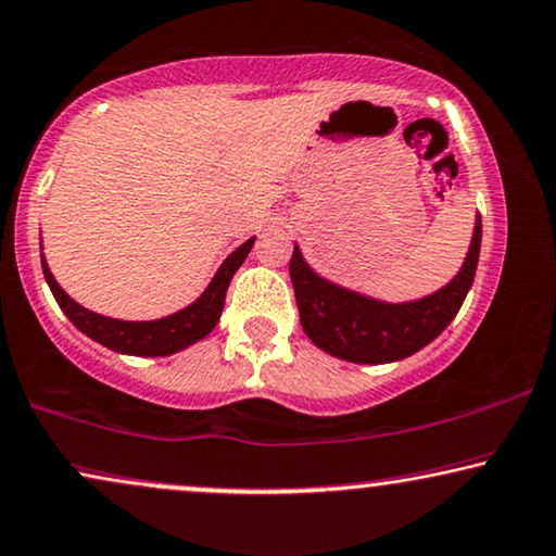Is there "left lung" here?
Returning <instances> with one entry per match:
<instances>
[{"label":"left lung","mask_w":556,"mask_h":556,"mask_svg":"<svg viewBox=\"0 0 556 556\" xmlns=\"http://www.w3.org/2000/svg\"><path fill=\"white\" fill-rule=\"evenodd\" d=\"M480 240L482 222L478 214L470 250L457 276L439 291L401 304L372 299L319 276L295 244L288 273L299 304L301 327L316 348L348 363L383 365L410 357L434 342L457 316L478 270Z\"/></svg>","instance_id":"1"}]
</instances>
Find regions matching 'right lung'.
Wrapping results in <instances>:
<instances>
[{
    "label": "right lung",
    "mask_w": 556,
    "mask_h": 556,
    "mask_svg": "<svg viewBox=\"0 0 556 556\" xmlns=\"http://www.w3.org/2000/svg\"><path fill=\"white\" fill-rule=\"evenodd\" d=\"M255 237H250L248 242H242L225 263L219 265V270L214 273L212 283L204 288V293L199 295L193 304H189L181 312L163 316V319L153 321H125V319H112V316H102L97 312H89L81 304H76L71 295L58 286V280L50 273L46 257H42V276H46L50 291H53L58 306L63 308V314L68 316L71 324L78 331H84L86 337H91L93 342L104 344L122 355H135V357H165L176 355L199 340H204L219 321L222 308H225V295L229 288V280L244 257L250 255ZM42 250V248H40Z\"/></svg>",
    "instance_id": "right-lung-1"
}]
</instances>
